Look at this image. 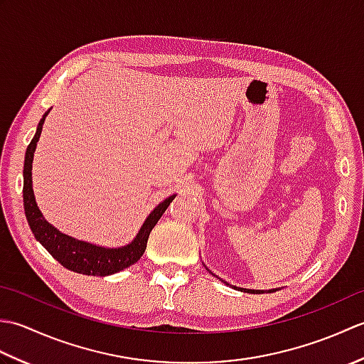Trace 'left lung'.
I'll use <instances>...</instances> for the list:
<instances>
[{"mask_svg":"<svg viewBox=\"0 0 364 364\" xmlns=\"http://www.w3.org/2000/svg\"><path fill=\"white\" fill-rule=\"evenodd\" d=\"M239 291H244V292H249V294H261L262 291H255V289H244V288H239ZM275 289H270L269 292H274Z\"/></svg>","mask_w":364,"mask_h":364,"instance_id":"1","label":"left lung"}]
</instances>
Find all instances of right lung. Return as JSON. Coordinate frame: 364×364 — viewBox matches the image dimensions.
Returning a JSON list of instances; mask_svg holds the SVG:
<instances>
[{
	"label": "right lung",
	"instance_id": "add662e5",
	"mask_svg": "<svg viewBox=\"0 0 364 364\" xmlns=\"http://www.w3.org/2000/svg\"><path fill=\"white\" fill-rule=\"evenodd\" d=\"M50 111H46L43 117L38 122V127L33 141L28 145L25 154V168H23V205H25V214L28 223L36 239L41 242L51 257L59 261L65 269L73 270L82 275L94 277H106L117 274L120 270L134 264L144 255L149 241L150 231L156 225L161 215L164 214L167 206L172 203L175 196H170L164 202H161L145 219L144 225L139 230V233L129 244L117 247V249H106L90 242L78 241V239L60 233L58 228H54L51 223L45 220L41 210L36 203L34 191H33V159L34 151L38 142V137L42 133V127L45 117Z\"/></svg>",
	"mask_w": 364,
	"mask_h": 364
}]
</instances>
